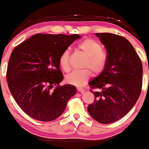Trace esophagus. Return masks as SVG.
I'll list each match as a JSON object with an SVG mask.
<instances>
[{"mask_svg": "<svg viewBox=\"0 0 149 149\" xmlns=\"http://www.w3.org/2000/svg\"><path fill=\"white\" fill-rule=\"evenodd\" d=\"M77 91L78 93H83L85 91V90L83 89V88H77Z\"/></svg>", "mask_w": 149, "mask_h": 149, "instance_id": "esophagus-1", "label": "esophagus"}]
</instances>
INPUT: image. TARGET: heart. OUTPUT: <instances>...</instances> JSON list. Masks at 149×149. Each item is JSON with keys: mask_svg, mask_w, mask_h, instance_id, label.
Listing matches in <instances>:
<instances>
[{"mask_svg": "<svg viewBox=\"0 0 149 149\" xmlns=\"http://www.w3.org/2000/svg\"><path fill=\"white\" fill-rule=\"evenodd\" d=\"M78 50L85 54L87 58L83 67L89 68L95 75L102 73L107 64V55L102 50V45L93 39H86L78 45ZM59 64L62 69L66 72L70 70V53L65 50L60 55ZM91 71L89 69L74 71L66 76V82L73 86L81 87L88 82L91 77Z\"/></svg>", "mask_w": 149, "mask_h": 149, "instance_id": "1", "label": "heart"}]
</instances>
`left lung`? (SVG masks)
Returning <instances> with one entry per match:
<instances>
[{"label": "left lung", "mask_w": 149, "mask_h": 149, "mask_svg": "<svg viewBox=\"0 0 149 149\" xmlns=\"http://www.w3.org/2000/svg\"><path fill=\"white\" fill-rule=\"evenodd\" d=\"M107 50V64L90 82L95 100L88 111L101 124L120 120L132 109L141 92L143 66L132 44L122 36L95 33ZM93 89H99L93 92Z\"/></svg>", "instance_id": "obj_1"}]
</instances>
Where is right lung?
I'll use <instances>...</instances> for the list:
<instances>
[{
	"instance_id": "obj_1",
	"label": "right lung",
	"mask_w": 149,
	"mask_h": 149,
	"mask_svg": "<svg viewBox=\"0 0 149 149\" xmlns=\"http://www.w3.org/2000/svg\"><path fill=\"white\" fill-rule=\"evenodd\" d=\"M78 38V35L36 34L11 53L6 73L8 88L19 107L32 118L42 122L58 118L76 94L74 86L59 85L63 76L58 59Z\"/></svg>"
}]
</instances>
